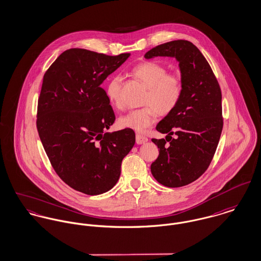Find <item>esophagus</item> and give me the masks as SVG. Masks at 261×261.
Listing matches in <instances>:
<instances>
[{"label": "esophagus", "instance_id": "1", "mask_svg": "<svg viewBox=\"0 0 261 261\" xmlns=\"http://www.w3.org/2000/svg\"><path fill=\"white\" fill-rule=\"evenodd\" d=\"M148 141L147 140V138L146 137H144L143 135H141V134H137V136H136V142L138 144H142V143H144V142H146Z\"/></svg>", "mask_w": 261, "mask_h": 261}]
</instances>
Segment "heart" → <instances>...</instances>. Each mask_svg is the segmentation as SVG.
Segmentation results:
<instances>
[{"label": "heart", "instance_id": "b5f03b06", "mask_svg": "<svg viewBox=\"0 0 261 261\" xmlns=\"http://www.w3.org/2000/svg\"><path fill=\"white\" fill-rule=\"evenodd\" d=\"M165 65L155 61H145L132 69V74L147 88L142 99V107L129 111L119 119L120 126L142 132L152 125L158 114H171L184 95V80L180 74L167 72ZM121 76L113 75L106 84V95L117 108L121 107L120 88Z\"/></svg>", "mask_w": 261, "mask_h": 261}]
</instances>
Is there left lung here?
Instances as JSON below:
<instances>
[{
    "label": "left lung",
    "mask_w": 261,
    "mask_h": 261,
    "mask_svg": "<svg viewBox=\"0 0 261 261\" xmlns=\"http://www.w3.org/2000/svg\"><path fill=\"white\" fill-rule=\"evenodd\" d=\"M158 56L179 62L184 95L176 109L156 125L158 132L167 136L151 139L160 154L150 170L163 186L180 188L200 177L214 159L223 127L221 90L208 62L190 41L159 45L144 58Z\"/></svg>",
    "instance_id": "obj_1"
}]
</instances>
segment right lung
Masks as SVG:
<instances>
[{"instance_id":"add662e5","label":"right lung","mask_w":261,"mask_h":261,"mask_svg":"<svg viewBox=\"0 0 261 261\" xmlns=\"http://www.w3.org/2000/svg\"><path fill=\"white\" fill-rule=\"evenodd\" d=\"M128 57L70 48L44 74L37 110L41 142L60 178L85 194L115 187L121 162L136 142L132 128L106 133L116 116L100 87Z\"/></svg>"}]
</instances>
